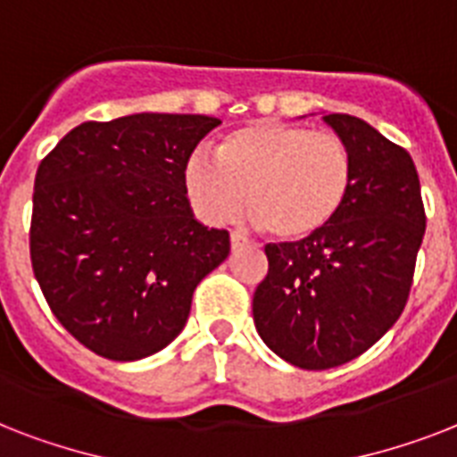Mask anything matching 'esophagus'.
<instances>
[{
  "mask_svg": "<svg viewBox=\"0 0 457 457\" xmlns=\"http://www.w3.org/2000/svg\"><path fill=\"white\" fill-rule=\"evenodd\" d=\"M229 244H232V249H239V246H246V244L251 242L244 235H239V232H232V235H229Z\"/></svg>",
  "mask_w": 457,
  "mask_h": 457,
  "instance_id": "esophagus-1",
  "label": "esophagus"
}]
</instances>
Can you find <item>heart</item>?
Segmentation results:
<instances>
[{
    "mask_svg": "<svg viewBox=\"0 0 457 457\" xmlns=\"http://www.w3.org/2000/svg\"><path fill=\"white\" fill-rule=\"evenodd\" d=\"M187 194L208 222L246 206L278 239L318 235L339 215L353 185V156L339 135L285 120H258L229 132L215 158L194 154Z\"/></svg>",
    "mask_w": 457,
    "mask_h": 457,
    "instance_id": "obj_1",
    "label": "heart"
}]
</instances>
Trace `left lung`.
Wrapping results in <instances>:
<instances>
[{"label": "left lung", "instance_id": "8db88e82", "mask_svg": "<svg viewBox=\"0 0 457 457\" xmlns=\"http://www.w3.org/2000/svg\"><path fill=\"white\" fill-rule=\"evenodd\" d=\"M325 123L353 156L346 204L301 242L265 244L268 275L253 322L270 351L301 370L353 361L401 318L425 237V204L411 154L346 113Z\"/></svg>", "mask_w": 457, "mask_h": 457}]
</instances>
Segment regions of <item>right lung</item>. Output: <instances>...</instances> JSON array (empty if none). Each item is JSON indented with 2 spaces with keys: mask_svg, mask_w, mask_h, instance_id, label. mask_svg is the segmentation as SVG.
Returning a JSON list of instances; mask_svg holds the SVG:
<instances>
[{
  "mask_svg": "<svg viewBox=\"0 0 457 457\" xmlns=\"http://www.w3.org/2000/svg\"><path fill=\"white\" fill-rule=\"evenodd\" d=\"M220 120L135 113L82 123L42 158L32 272L61 325L109 361H139L185 327L192 294L229 253L194 220L185 168Z\"/></svg>",
  "mask_w": 457,
  "mask_h": 457,
  "instance_id": "add662e5",
  "label": "right lung"
}]
</instances>
